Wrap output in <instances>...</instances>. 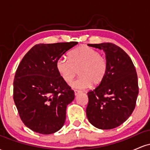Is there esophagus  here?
<instances>
[{"instance_id":"obj_1","label":"esophagus","mask_w":150,"mask_h":150,"mask_svg":"<svg viewBox=\"0 0 150 150\" xmlns=\"http://www.w3.org/2000/svg\"><path fill=\"white\" fill-rule=\"evenodd\" d=\"M74 92H75V95L77 96V95H78L79 94H80L81 91H79V90H77V89H75V90H74Z\"/></svg>"}]
</instances>
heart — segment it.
<instances>
[{"label": "heart", "instance_id": "b5f03b06", "mask_svg": "<svg viewBox=\"0 0 150 150\" xmlns=\"http://www.w3.org/2000/svg\"><path fill=\"white\" fill-rule=\"evenodd\" d=\"M56 69L65 82H70L79 70L80 77L70 83L74 89H85L98 85L104 80L108 70V61L96 49L82 46L72 51L69 59L61 57L56 62Z\"/></svg>", "mask_w": 150, "mask_h": 150}]
</instances>
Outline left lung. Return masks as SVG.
<instances>
[{
    "label": "left lung",
    "mask_w": 150,
    "mask_h": 150,
    "mask_svg": "<svg viewBox=\"0 0 150 150\" xmlns=\"http://www.w3.org/2000/svg\"><path fill=\"white\" fill-rule=\"evenodd\" d=\"M88 46L104 51L108 70L104 80L87 93V118L99 129L115 128L128 119L135 107L139 92L135 68L128 55L115 44Z\"/></svg>",
    "instance_id": "obj_1"
}]
</instances>
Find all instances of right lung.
<instances>
[{"label": "right lung", "mask_w": 150, "mask_h": 150, "mask_svg": "<svg viewBox=\"0 0 150 150\" xmlns=\"http://www.w3.org/2000/svg\"><path fill=\"white\" fill-rule=\"evenodd\" d=\"M77 44H37L18 65L13 99L24 124L34 132L49 135L64 125L67 106L73 101L75 94L58 73L56 62Z\"/></svg>", "instance_id": "add662e5"}]
</instances>
